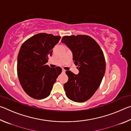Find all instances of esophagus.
I'll return each instance as SVG.
<instances>
[{"label":"esophagus","mask_w":131,"mask_h":131,"mask_svg":"<svg viewBox=\"0 0 131 131\" xmlns=\"http://www.w3.org/2000/svg\"><path fill=\"white\" fill-rule=\"evenodd\" d=\"M65 72H66V70H65V69H64L62 68V72H63V73H65Z\"/></svg>","instance_id":"esophagus-1"}]
</instances>
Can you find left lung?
Listing matches in <instances>:
<instances>
[{"label": "left lung", "instance_id": "obj_1", "mask_svg": "<svg viewBox=\"0 0 131 131\" xmlns=\"http://www.w3.org/2000/svg\"><path fill=\"white\" fill-rule=\"evenodd\" d=\"M61 41L72 52L74 63L79 71L78 74L70 70L66 72L69 77L63 85L66 95L76 102H84L96 91L105 74L103 51L96 41L87 35L65 36Z\"/></svg>", "mask_w": 131, "mask_h": 131}]
</instances>
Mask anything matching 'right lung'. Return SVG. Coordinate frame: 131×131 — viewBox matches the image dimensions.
<instances>
[{
	"instance_id": "right-lung-1",
	"label": "right lung",
	"mask_w": 131,
	"mask_h": 131,
	"mask_svg": "<svg viewBox=\"0 0 131 131\" xmlns=\"http://www.w3.org/2000/svg\"><path fill=\"white\" fill-rule=\"evenodd\" d=\"M60 39L59 36L40 33L21 46L17 58L18 77L24 91L33 98L42 99L49 96L61 73L60 67L52 68L46 65Z\"/></svg>"
}]
</instances>
